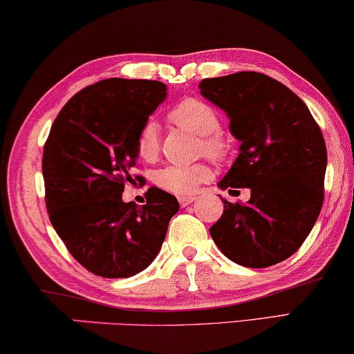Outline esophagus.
I'll return each instance as SVG.
<instances>
[{
	"mask_svg": "<svg viewBox=\"0 0 354 354\" xmlns=\"http://www.w3.org/2000/svg\"><path fill=\"white\" fill-rule=\"evenodd\" d=\"M195 200H196L195 195H183V196H178V203H180L182 207L192 205V203L195 201Z\"/></svg>",
	"mask_w": 354,
	"mask_h": 354,
	"instance_id": "34e87169",
	"label": "esophagus"
}]
</instances>
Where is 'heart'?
<instances>
[{"mask_svg":"<svg viewBox=\"0 0 354 354\" xmlns=\"http://www.w3.org/2000/svg\"><path fill=\"white\" fill-rule=\"evenodd\" d=\"M169 118L174 124L201 135V149L207 156L221 159L227 153V143L217 130L221 127L219 115L205 101L188 98L178 103L171 111ZM135 149L140 159L147 162L156 161L161 149L159 129L154 120H147L137 133ZM211 178V169L206 164H177L159 169L154 182L159 188L176 195H192L200 188L201 183Z\"/></svg>","mask_w":354,"mask_h":354,"instance_id":"heart-1","label":"heart"}]
</instances>
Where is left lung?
<instances>
[{"label": "left lung", "mask_w": 354, "mask_h": 354, "mask_svg": "<svg viewBox=\"0 0 354 354\" xmlns=\"http://www.w3.org/2000/svg\"><path fill=\"white\" fill-rule=\"evenodd\" d=\"M200 91L230 119L240 153L217 183L250 188L246 205L224 203L209 234L222 253L245 268H269L298 251L324 201L327 149L308 106L259 72L205 79Z\"/></svg>", "instance_id": "left-lung-1"}]
</instances>
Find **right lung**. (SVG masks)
Segmentation results:
<instances>
[{
    "label": "right lung",
    "instance_id": "1",
    "mask_svg": "<svg viewBox=\"0 0 354 354\" xmlns=\"http://www.w3.org/2000/svg\"><path fill=\"white\" fill-rule=\"evenodd\" d=\"M166 96L162 82L106 79L72 96L51 125L41 162L48 214L69 253L100 277L147 269L178 211L158 187L147 205L122 201L138 130Z\"/></svg>",
    "mask_w": 354,
    "mask_h": 354
}]
</instances>
